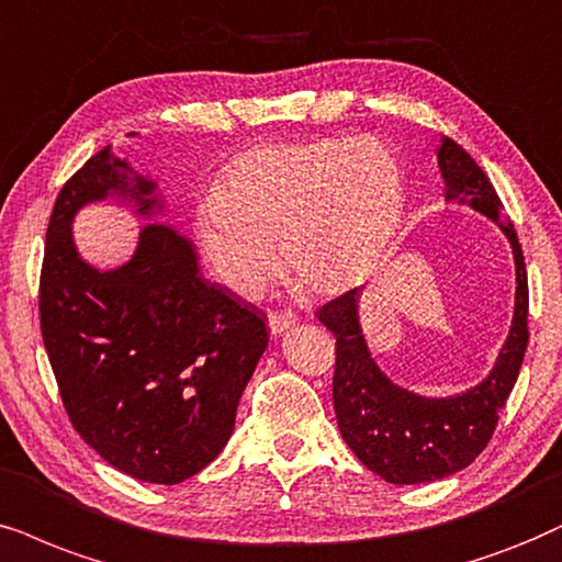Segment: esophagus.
I'll use <instances>...</instances> for the list:
<instances>
[{
	"label": "esophagus",
	"instance_id": "esophagus-1",
	"mask_svg": "<svg viewBox=\"0 0 562 562\" xmlns=\"http://www.w3.org/2000/svg\"><path fill=\"white\" fill-rule=\"evenodd\" d=\"M297 326V316L293 314H269V331L274 334V337H280V334H285Z\"/></svg>",
	"mask_w": 562,
	"mask_h": 562
}]
</instances>
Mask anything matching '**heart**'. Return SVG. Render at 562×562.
<instances>
[{
    "label": "heart",
    "mask_w": 562,
    "mask_h": 562,
    "mask_svg": "<svg viewBox=\"0 0 562 562\" xmlns=\"http://www.w3.org/2000/svg\"><path fill=\"white\" fill-rule=\"evenodd\" d=\"M404 212L396 155L373 137L267 142L228 162L196 204L199 246L233 293L257 297L280 265L311 295L366 280Z\"/></svg>",
    "instance_id": "1"
}]
</instances>
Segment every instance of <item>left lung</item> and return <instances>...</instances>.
<instances>
[{
    "instance_id": "1",
    "label": "left lung",
    "mask_w": 562,
    "mask_h": 562,
    "mask_svg": "<svg viewBox=\"0 0 562 562\" xmlns=\"http://www.w3.org/2000/svg\"><path fill=\"white\" fill-rule=\"evenodd\" d=\"M443 199L495 223L514 254V316L506 342L485 379L461 392L432 396L396 383L379 366L360 322V293L334 297L318 322L337 334L334 412L345 443L368 470L392 485H423L451 477L480 457L498 425V412L521 371L529 329V285L524 254L493 183L457 142L443 137L436 153Z\"/></svg>"
}]
</instances>
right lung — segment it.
<instances>
[{"mask_svg": "<svg viewBox=\"0 0 562 562\" xmlns=\"http://www.w3.org/2000/svg\"><path fill=\"white\" fill-rule=\"evenodd\" d=\"M90 203L146 223L122 266L76 248L74 217ZM166 212L160 183L105 145L56 196L41 272V331L69 420L111 467L153 485H179L225 449L269 345L267 316L204 277L194 240L158 223Z\"/></svg>", "mask_w": 562, "mask_h": 562, "instance_id": "1", "label": "right lung"}]
</instances>
